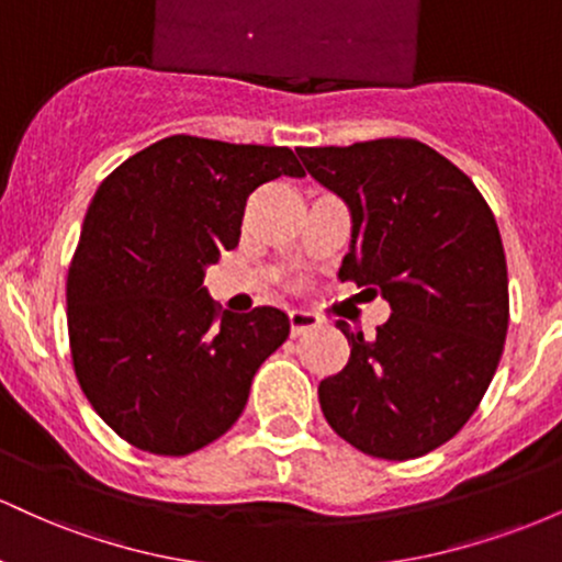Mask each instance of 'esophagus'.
Listing matches in <instances>:
<instances>
[{"label":"esophagus","mask_w":562,"mask_h":562,"mask_svg":"<svg viewBox=\"0 0 562 562\" xmlns=\"http://www.w3.org/2000/svg\"><path fill=\"white\" fill-rule=\"evenodd\" d=\"M288 317H290V333H293V335L314 330V327L322 325V319L317 317V314L306 312V308H293V312H290Z\"/></svg>","instance_id":"34e87169"}]
</instances>
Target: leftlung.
<instances>
[{
  "label": "left lung",
  "mask_w": 562,
  "mask_h": 562,
  "mask_svg": "<svg viewBox=\"0 0 562 562\" xmlns=\"http://www.w3.org/2000/svg\"><path fill=\"white\" fill-rule=\"evenodd\" d=\"M299 156L351 214L338 277L391 306L372 338L335 322L351 357L319 383L322 412L364 454H428L470 420L505 346L507 261L492 209L470 177L417 139L301 147Z\"/></svg>",
  "instance_id": "1"
}]
</instances>
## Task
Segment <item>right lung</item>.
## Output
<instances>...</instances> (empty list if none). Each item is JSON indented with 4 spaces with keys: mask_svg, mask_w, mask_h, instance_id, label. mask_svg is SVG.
Returning <instances> with one entry per match:
<instances>
[{
    "mask_svg": "<svg viewBox=\"0 0 562 562\" xmlns=\"http://www.w3.org/2000/svg\"><path fill=\"white\" fill-rule=\"evenodd\" d=\"M277 177H303L288 147L173 134L94 192L68 269L70 353L97 415L137 449L182 457L227 434L285 344L282 308L222 314L203 285Z\"/></svg>",
    "mask_w": 562,
    "mask_h": 562,
    "instance_id": "obj_1",
    "label": "right lung"
}]
</instances>
